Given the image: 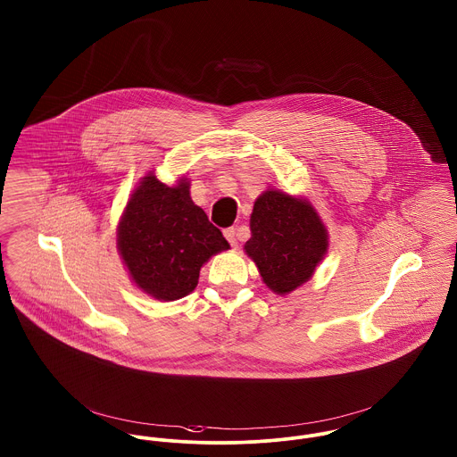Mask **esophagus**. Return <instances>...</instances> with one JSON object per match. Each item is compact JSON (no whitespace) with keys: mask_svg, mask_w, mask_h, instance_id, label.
<instances>
[{"mask_svg":"<svg viewBox=\"0 0 457 457\" xmlns=\"http://www.w3.org/2000/svg\"><path fill=\"white\" fill-rule=\"evenodd\" d=\"M223 236H225V239L230 243L232 247H237V234H236V228H234V227L225 228V230H223Z\"/></svg>","mask_w":457,"mask_h":457,"instance_id":"obj_1","label":"esophagus"}]
</instances>
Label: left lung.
<instances>
[{
  "mask_svg": "<svg viewBox=\"0 0 457 457\" xmlns=\"http://www.w3.org/2000/svg\"><path fill=\"white\" fill-rule=\"evenodd\" d=\"M249 228L244 253L263 284L280 296L308 282L329 249L328 228L312 203L277 188L258 195Z\"/></svg>",
  "mask_w": 457,
  "mask_h": 457,
  "instance_id": "obj_1",
  "label": "left lung"
}]
</instances>
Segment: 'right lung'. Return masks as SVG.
I'll return each instance as SVG.
<instances>
[{
  "label": "right lung",
  "mask_w": 457,
  "mask_h": 457,
  "mask_svg": "<svg viewBox=\"0 0 457 457\" xmlns=\"http://www.w3.org/2000/svg\"><path fill=\"white\" fill-rule=\"evenodd\" d=\"M230 249L190 197V180L159 182L153 171L131 192L118 223V251L131 282L159 302L190 295L201 267Z\"/></svg>",
  "instance_id": "right-lung-1"
}]
</instances>
